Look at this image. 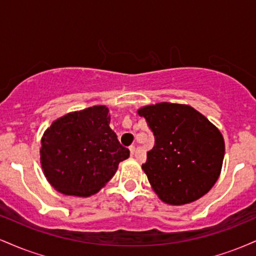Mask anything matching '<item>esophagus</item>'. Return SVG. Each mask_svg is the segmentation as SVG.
<instances>
[{
    "label": "esophagus",
    "mask_w": 256,
    "mask_h": 256,
    "mask_svg": "<svg viewBox=\"0 0 256 256\" xmlns=\"http://www.w3.org/2000/svg\"><path fill=\"white\" fill-rule=\"evenodd\" d=\"M130 154H131V156H134V146H130Z\"/></svg>",
    "instance_id": "1"
}]
</instances>
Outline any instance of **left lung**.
Wrapping results in <instances>:
<instances>
[{"label":"left lung","instance_id":"8db88e82","mask_svg":"<svg viewBox=\"0 0 256 256\" xmlns=\"http://www.w3.org/2000/svg\"><path fill=\"white\" fill-rule=\"evenodd\" d=\"M138 114L154 134V146L142 168L158 198L179 206L210 192L225 154L218 128L186 104L162 102L140 108Z\"/></svg>","mask_w":256,"mask_h":256}]
</instances>
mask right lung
<instances>
[{
    "mask_svg": "<svg viewBox=\"0 0 256 256\" xmlns=\"http://www.w3.org/2000/svg\"><path fill=\"white\" fill-rule=\"evenodd\" d=\"M104 106H94L58 119L44 132L40 164L52 186L64 195L90 196L116 174L130 150L110 128Z\"/></svg>",
    "mask_w": 256,
    "mask_h": 256,
    "instance_id": "obj_1",
    "label": "right lung"
}]
</instances>
